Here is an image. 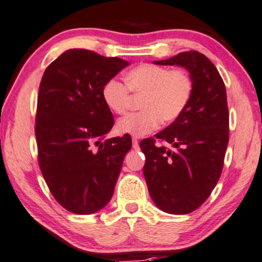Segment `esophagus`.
<instances>
[{"label": "esophagus", "instance_id": "34e87169", "mask_svg": "<svg viewBox=\"0 0 262 262\" xmlns=\"http://www.w3.org/2000/svg\"><path fill=\"white\" fill-rule=\"evenodd\" d=\"M132 142H133V148H134V149H139V140L136 138H133Z\"/></svg>", "mask_w": 262, "mask_h": 262}]
</instances>
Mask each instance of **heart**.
Returning a JSON list of instances; mask_svg holds the SVG:
<instances>
[{
    "label": "heart",
    "instance_id": "heart-1",
    "mask_svg": "<svg viewBox=\"0 0 262 262\" xmlns=\"http://www.w3.org/2000/svg\"><path fill=\"white\" fill-rule=\"evenodd\" d=\"M130 91L142 95L143 111L130 113L116 123L120 134L135 138L150 134L163 122H173L188 106L193 94V80L186 70L143 63L127 73L126 84L111 79L102 88V99L115 114H123L129 107Z\"/></svg>",
    "mask_w": 262,
    "mask_h": 262
}]
</instances>
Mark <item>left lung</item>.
<instances>
[{
    "label": "left lung",
    "instance_id": "8db88e82",
    "mask_svg": "<svg viewBox=\"0 0 262 262\" xmlns=\"http://www.w3.org/2000/svg\"><path fill=\"white\" fill-rule=\"evenodd\" d=\"M155 64L181 66L193 80V94L179 119L144 139L143 175L155 205L169 214H188L208 199L220 179L229 139V113L224 80L204 54L189 50Z\"/></svg>",
    "mask_w": 262,
    "mask_h": 262
}]
</instances>
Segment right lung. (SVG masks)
<instances>
[{
	"instance_id": "obj_1",
	"label": "right lung",
	"mask_w": 262,
	"mask_h": 262,
	"mask_svg": "<svg viewBox=\"0 0 262 262\" xmlns=\"http://www.w3.org/2000/svg\"><path fill=\"white\" fill-rule=\"evenodd\" d=\"M128 64L69 49L42 76L35 118L38 166L50 193L72 213L92 214L108 204L132 148L128 134L102 141L114 126L102 88Z\"/></svg>"
}]
</instances>
